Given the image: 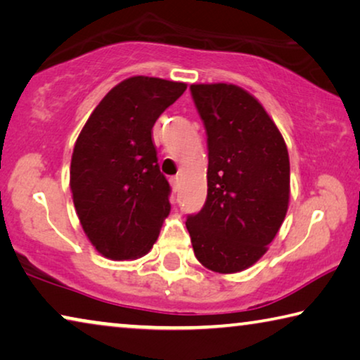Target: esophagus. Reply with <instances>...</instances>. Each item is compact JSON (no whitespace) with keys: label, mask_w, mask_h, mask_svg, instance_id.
<instances>
[{"label":"esophagus","mask_w":360,"mask_h":360,"mask_svg":"<svg viewBox=\"0 0 360 360\" xmlns=\"http://www.w3.org/2000/svg\"><path fill=\"white\" fill-rule=\"evenodd\" d=\"M169 182H171V186H173V191L178 192V189H179V178H178V176H174V178H171Z\"/></svg>","instance_id":"obj_1"}]
</instances>
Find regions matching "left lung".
<instances>
[{"label": "left lung", "instance_id": "1", "mask_svg": "<svg viewBox=\"0 0 360 360\" xmlns=\"http://www.w3.org/2000/svg\"><path fill=\"white\" fill-rule=\"evenodd\" d=\"M207 129L208 195L186 221L195 258L236 274L267 252L290 202V158L261 102L232 83L191 84Z\"/></svg>", "mask_w": 360, "mask_h": 360}]
</instances>
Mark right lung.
<instances>
[{
	"instance_id": "1",
	"label": "right lung",
	"mask_w": 360,
	"mask_h": 360,
	"mask_svg": "<svg viewBox=\"0 0 360 360\" xmlns=\"http://www.w3.org/2000/svg\"><path fill=\"white\" fill-rule=\"evenodd\" d=\"M186 83L153 77L123 79L104 96L78 134L70 191L79 224L98 252L138 259L157 242L171 205L152 128Z\"/></svg>"
}]
</instances>
